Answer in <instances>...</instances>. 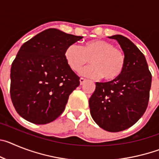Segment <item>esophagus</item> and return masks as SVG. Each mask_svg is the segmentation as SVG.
<instances>
[{"instance_id": "obj_1", "label": "esophagus", "mask_w": 159, "mask_h": 159, "mask_svg": "<svg viewBox=\"0 0 159 159\" xmlns=\"http://www.w3.org/2000/svg\"><path fill=\"white\" fill-rule=\"evenodd\" d=\"M85 82H86V80H85V79H84V78L80 79V85H83V84H84Z\"/></svg>"}]
</instances>
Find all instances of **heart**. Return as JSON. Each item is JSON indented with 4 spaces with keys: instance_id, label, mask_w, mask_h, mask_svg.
<instances>
[{
    "instance_id": "b5f03b06",
    "label": "heart",
    "mask_w": 159,
    "mask_h": 159,
    "mask_svg": "<svg viewBox=\"0 0 159 159\" xmlns=\"http://www.w3.org/2000/svg\"><path fill=\"white\" fill-rule=\"evenodd\" d=\"M64 60L72 71H78L90 59L91 66L84 68L80 74L89 79L102 77L105 81L119 78L124 70L126 57L121 50L104 40H91L82 46L72 43L66 48Z\"/></svg>"
}]
</instances>
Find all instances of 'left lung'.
<instances>
[{
    "instance_id": "obj_1",
    "label": "left lung",
    "mask_w": 159,
    "mask_h": 159,
    "mask_svg": "<svg viewBox=\"0 0 159 159\" xmlns=\"http://www.w3.org/2000/svg\"><path fill=\"white\" fill-rule=\"evenodd\" d=\"M108 37L119 43L126 65L116 80L95 84L89 107L99 127L118 132L133 126L143 116L148 105L152 76L144 55L128 38L122 35Z\"/></svg>"
}]
</instances>
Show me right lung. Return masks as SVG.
Here are the masks:
<instances>
[{"label": "right lung", "instance_id": "add662e5", "mask_svg": "<svg viewBox=\"0 0 159 159\" xmlns=\"http://www.w3.org/2000/svg\"><path fill=\"white\" fill-rule=\"evenodd\" d=\"M83 36L48 29L25 42L11 67L10 95L20 116L35 124L54 121L64 111L80 77L64 53Z\"/></svg>", "mask_w": 159, "mask_h": 159}]
</instances>
